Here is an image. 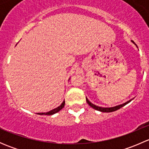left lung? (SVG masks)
I'll list each match as a JSON object with an SVG mask.
<instances>
[{
  "instance_id": "left-lung-1",
  "label": "left lung",
  "mask_w": 149,
  "mask_h": 149,
  "mask_svg": "<svg viewBox=\"0 0 149 149\" xmlns=\"http://www.w3.org/2000/svg\"><path fill=\"white\" fill-rule=\"evenodd\" d=\"M132 42L134 43V42L133 41H132ZM86 102L88 104V105H89L90 107H91L92 108H94V109H96V110L100 111V112H114V111H116V110H118V109H120V108L123 107V106H125V105H126L127 104H128L129 102H130L132 100H130V101L127 102L123 104L118 105V106H116V107H98V106H96V105L93 104L92 103H91L89 101H88V99L87 98H86Z\"/></svg>"
}]
</instances>
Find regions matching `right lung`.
Segmentation results:
<instances>
[{"label":"right lung","instance_id":"1","mask_svg":"<svg viewBox=\"0 0 149 149\" xmlns=\"http://www.w3.org/2000/svg\"><path fill=\"white\" fill-rule=\"evenodd\" d=\"M64 106H65V101H63V102L61 104V106H59L58 107L55 108V109H52V110L49 111V112H44V113H43V112H42V113H38V114L39 115H53V114H55V113H57L58 112H59L61 109H63V108L64 107Z\"/></svg>","mask_w":149,"mask_h":149}]
</instances>
